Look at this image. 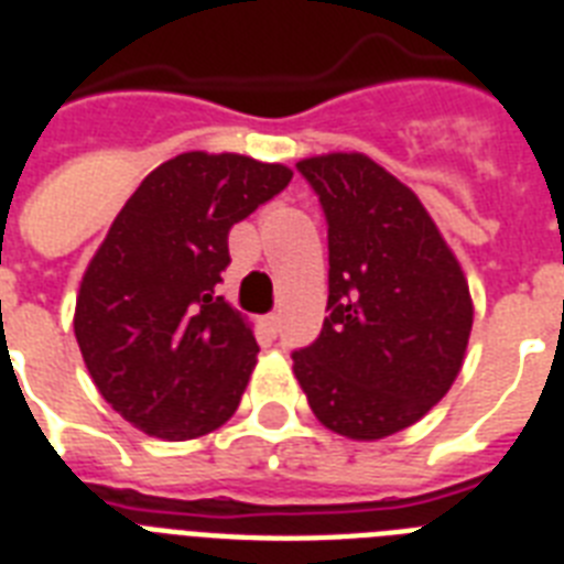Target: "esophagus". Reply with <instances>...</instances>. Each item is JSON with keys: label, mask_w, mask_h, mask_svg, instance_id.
I'll use <instances>...</instances> for the list:
<instances>
[{"label": "esophagus", "mask_w": 564, "mask_h": 564, "mask_svg": "<svg viewBox=\"0 0 564 564\" xmlns=\"http://www.w3.org/2000/svg\"><path fill=\"white\" fill-rule=\"evenodd\" d=\"M263 327L269 336H278L281 334V316H278V313H269V316H263Z\"/></svg>", "instance_id": "1"}]
</instances>
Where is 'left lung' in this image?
Wrapping results in <instances>:
<instances>
[{
  "instance_id": "left-lung-1",
  "label": "left lung",
  "mask_w": 564,
  "mask_h": 564,
  "mask_svg": "<svg viewBox=\"0 0 564 564\" xmlns=\"http://www.w3.org/2000/svg\"><path fill=\"white\" fill-rule=\"evenodd\" d=\"M327 219V310L316 343L292 351L310 410L339 436L410 427L463 369L468 281L410 187L366 154L299 163Z\"/></svg>"
}]
</instances>
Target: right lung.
Returning a JSON list of instances; mask_svg holds the SVG:
<instances>
[{"label": "right lung", "instance_id": "right-lung-1", "mask_svg": "<svg viewBox=\"0 0 564 564\" xmlns=\"http://www.w3.org/2000/svg\"><path fill=\"white\" fill-rule=\"evenodd\" d=\"M290 181L281 163L184 152L113 219L82 278L75 339L101 398L137 430L187 442L239 406L260 345L216 283L228 230Z\"/></svg>", "mask_w": 564, "mask_h": 564}]
</instances>
